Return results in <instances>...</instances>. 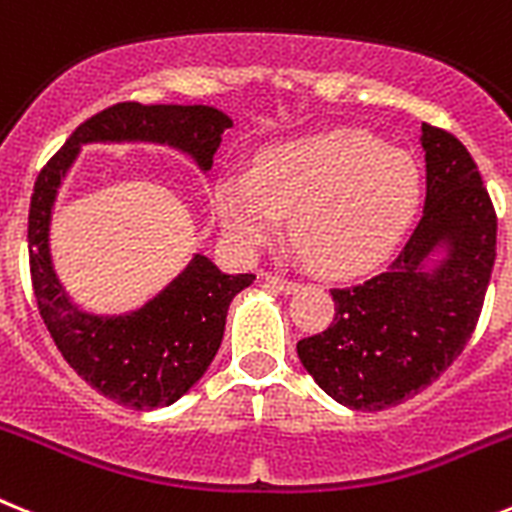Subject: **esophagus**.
I'll list each match as a JSON object with an SVG mask.
<instances>
[{
  "label": "esophagus",
  "instance_id": "1",
  "mask_svg": "<svg viewBox=\"0 0 512 512\" xmlns=\"http://www.w3.org/2000/svg\"><path fill=\"white\" fill-rule=\"evenodd\" d=\"M266 285L274 287V290H282V292H295L300 287V282H295V279H285V277H274V274H266Z\"/></svg>",
  "mask_w": 512,
  "mask_h": 512
}]
</instances>
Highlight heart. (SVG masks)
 <instances>
[{
  "mask_svg": "<svg viewBox=\"0 0 512 512\" xmlns=\"http://www.w3.org/2000/svg\"><path fill=\"white\" fill-rule=\"evenodd\" d=\"M419 204V168L365 131H329L261 152L251 176L217 183L222 225L240 251H256L290 214V238L318 272L349 277L386 256Z\"/></svg>",
  "mask_w": 512,
  "mask_h": 512,
  "instance_id": "heart-1",
  "label": "heart"
}]
</instances>
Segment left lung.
<instances>
[{
  "label": "left lung",
  "instance_id": "8db88e82",
  "mask_svg": "<svg viewBox=\"0 0 512 512\" xmlns=\"http://www.w3.org/2000/svg\"><path fill=\"white\" fill-rule=\"evenodd\" d=\"M422 220L383 272L334 287V321L298 342V357L331 399L381 412L438 381L471 339L497 246V214L479 168L451 131L422 124ZM438 247L446 256L430 270Z\"/></svg>",
  "mask_w": 512,
  "mask_h": 512
}]
</instances>
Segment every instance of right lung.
<instances>
[{
	"label": "right lung",
	"mask_w": 512,
	"mask_h": 512,
	"mask_svg": "<svg viewBox=\"0 0 512 512\" xmlns=\"http://www.w3.org/2000/svg\"><path fill=\"white\" fill-rule=\"evenodd\" d=\"M233 121L209 106H142L116 103L72 131L38 173L28 214L30 279L38 313L69 368L106 399L129 409H157L178 401L207 373L225 334L227 308L253 274H222L196 253L157 298L126 316L82 313L56 279L48 225L56 191L69 165L90 142L170 144L196 160L202 170Z\"/></svg>",
	"instance_id": "right-lung-1"
}]
</instances>
